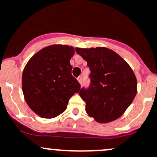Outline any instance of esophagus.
I'll return each mask as SVG.
<instances>
[{"instance_id": "1", "label": "esophagus", "mask_w": 157, "mask_h": 157, "mask_svg": "<svg viewBox=\"0 0 157 157\" xmlns=\"http://www.w3.org/2000/svg\"><path fill=\"white\" fill-rule=\"evenodd\" d=\"M77 80L79 82V84H82V76H79V77L78 78Z\"/></svg>"}]
</instances>
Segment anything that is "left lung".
Listing matches in <instances>:
<instances>
[{
  "mask_svg": "<svg viewBox=\"0 0 157 157\" xmlns=\"http://www.w3.org/2000/svg\"><path fill=\"white\" fill-rule=\"evenodd\" d=\"M90 67L91 85L79 95L86 111L98 123L117 120L137 93V79L132 67L120 55L107 47L75 48Z\"/></svg>",
  "mask_w": 157,
  "mask_h": 157,
  "instance_id": "obj_1",
  "label": "left lung"
}]
</instances>
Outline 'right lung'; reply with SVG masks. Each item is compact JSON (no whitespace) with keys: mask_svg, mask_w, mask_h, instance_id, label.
<instances>
[{"mask_svg":"<svg viewBox=\"0 0 157 157\" xmlns=\"http://www.w3.org/2000/svg\"><path fill=\"white\" fill-rule=\"evenodd\" d=\"M71 46L54 44L39 50L25 64L21 87L25 102L43 118H54L66 110L69 99L79 92L71 75Z\"/></svg>","mask_w":157,"mask_h":157,"instance_id":"right-lung-1","label":"right lung"}]
</instances>
